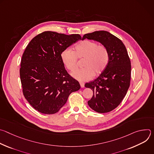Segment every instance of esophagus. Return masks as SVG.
<instances>
[{"label":"esophagus","instance_id":"obj_1","mask_svg":"<svg viewBox=\"0 0 154 154\" xmlns=\"http://www.w3.org/2000/svg\"><path fill=\"white\" fill-rule=\"evenodd\" d=\"M80 85L81 88H84V87H85V83H83V82H80Z\"/></svg>","mask_w":154,"mask_h":154}]
</instances>
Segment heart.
Masks as SVG:
<instances>
[{
  "mask_svg": "<svg viewBox=\"0 0 154 154\" xmlns=\"http://www.w3.org/2000/svg\"><path fill=\"white\" fill-rule=\"evenodd\" d=\"M63 64L70 71H74L77 67V58L83 59V68L72 73L71 75L77 80L87 81L94 75L102 74L109 62V55L107 48L91 40H83L74 46V52L66 49L61 54Z\"/></svg>",
  "mask_w": 154,
  "mask_h": 154,
  "instance_id": "heart-1",
  "label": "heart"
}]
</instances>
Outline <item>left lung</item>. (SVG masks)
Segmentation results:
<instances>
[{"label": "left lung", "instance_id": "1", "mask_svg": "<svg viewBox=\"0 0 154 154\" xmlns=\"http://www.w3.org/2000/svg\"><path fill=\"white\" fill-rule=\"evenodd\" d=\"M105 46L109 55L106 69L95 80L86 83L93 91L88 104L93 110L103 113L112 111L122 102L130 86L131 63L127 49L119 38L106 31H96L83 35Z\"/></svg>", "mask_w": 154, "mask_h": 154}]
</instances>
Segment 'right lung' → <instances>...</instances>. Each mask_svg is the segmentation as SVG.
Listing matches in <instances>:
<instances>
[{
	"label": "right lung",
	"instance_id": "1",
	"mask_svg": "<svg viewBox=\"0 0 154 154\" xmlns=\"http://www.w3.org/2000/svg\"><path fill=\"white\" fill-rule=\"evenodd\" d=\"M79 34L44 32L34 37L22 57L20 78L25 98L38 112L55 114L80 85L66 71L61 54L77 41Z\"/></svg>",
	"mask_w": 154,
	"mask_h": 154
}]
</instances>
